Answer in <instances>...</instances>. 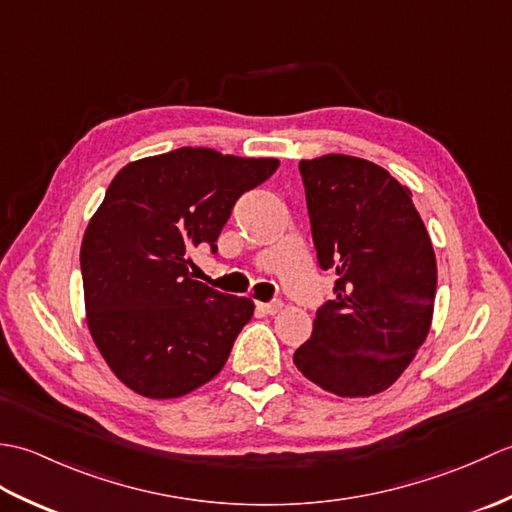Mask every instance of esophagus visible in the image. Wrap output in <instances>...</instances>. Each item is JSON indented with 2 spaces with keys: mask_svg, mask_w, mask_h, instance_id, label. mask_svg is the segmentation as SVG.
<instances>
[{
  "mask_svg": "<svg viewBox=\"0 0 512 512\" xmlns=\"http://www.w3.org/2000/svg\"><path fill=\"white\" fill-rule=\"evenodd\" d=\"M281 306H284V301H281V299H273V301L259 303V308H262V310L268 312V314H277V312L281 310Z\"/></svg>",
  "mask_w": 512,
  "mask_h": 512,
  "instance_id": "1",
  "label": "esophagus"
}]
</instances>
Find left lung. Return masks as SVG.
Listing matches in <instances>:
<instances>
[{
    "instance_id": "obj_1",
    "label": "left lung",
    "mask_w": 512,
    "mask_h": 512,
    "mask_svg": "<svg viewBox=\"0 0 512 512\" xmlns=\"http://www.w3.org/2000/svg\"><path fill=\"white\" fill-rule=\"evenodd\" d=\"M312 242L336 270L295 365L339 396H374L405 372L431 328L436 255L411 191L369 160H301Z\"/></svg>"
}]
</instances>
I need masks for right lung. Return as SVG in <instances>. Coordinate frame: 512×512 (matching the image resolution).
<instances>
[{
	"mask_svg": "<svg viewBox=\"0 0 512 512\" xmlns=\"http://www.w3.org/2000/svg\"><path fill=\"white\" fill-rule=\"evenodd\" d=\"M277 167L180 147L116 173L83 235L81 275L92 339L127 387L178 398L224 367L255 303L195 281L189 253L215 255L235 202Z\"/></svg>",
	"mask_w": 512,
	"mask_h": 512,
	"instance_id": "obj_1",
	"label": "right lung"
}]
</instances>
